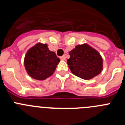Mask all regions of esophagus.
<instances>
[{"label":"esophagus","instance_id":"esophagus-1","mask_svg":"<svg viewBox=\"0 0 125 125\" xmlns=\"http://www.w3.org/2000/svg\"><path fill=\"white\" fill-rule=\"evenodd\" d=\"M66 56H61V57H60V59H61V60H62V61H65L66 60Z\"/></svg>","mask_w":125,"mask_h":125}]
</instances>
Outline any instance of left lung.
<instances>
[{"instance_id": "obj_1", "label": "left lung", "mask_w": 125, "mask_h": 125, "mask_svg": "<svg viewBox=\"0 0 125 125\" xmlns=\"http://www.w3.org/2000/svg\"><path fill=\"white\" fill-rule=\"evenodd\" d=\"M67 60L71 71L76 76L89 80L101 73L103 58L99 52L88 44L78 45L69 52Z\"/></svg>"}]
</instances>
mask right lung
Segmentation results:
<instances>
[{"mask_svg":"<svg viewBox=\"0 0 125 125\" xmlns=\"http://www.w3.org/2000/svg\"><path fill=\"white\" fill-rule=\"evenodd\" d=\"M60 59L46 44L39 42L27 51L24 66L27 74L37 80H44L53 74Z\"/></svg>","mask_w":125,"mask_h":125,"instance_id":"1","label":"right lung"}]
</instances>
